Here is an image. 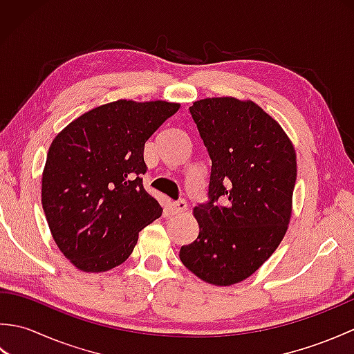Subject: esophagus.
Here are the masks:
<instances>
[{
	"label": "esophagus",
	"mask_w": 354,
	"mask_h": 354,
	"mask_svg": "<svg viewBox=\"0 0 354 354\" xmlns=\"http://www.w3.org/2000/svg\"><path fill=\"white\" fill-rule=\"evenodd\" d=\"M187 207H189V204H187L184 199L178 201V202H173V204H171V209H173V213H175V214L184 213L185 209H187Z\"/></svg>",
	"instance_id": "esophagus-1"
}]
</instances>
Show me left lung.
<instances>
[{
    "mask_svg": "<svg viewBox=\"0 0 354 354\" xmlns=\"http://www.w3.org/2000/svg\"><path fill=\"white\" fill-rule=\"evenodd\" d=\"M212 158L208 204L193 208L199 236L179 259L201 280H246L281 243L292 216L297 153L277 120L252 100L212 97L190 106ZM222 198L223 206H214Z\"/></svg>",
    "mask_w": 354,
    "mask_h": 354,
    "instance_id": "obj_1",
    "label": "left lung"
}]
</instances>
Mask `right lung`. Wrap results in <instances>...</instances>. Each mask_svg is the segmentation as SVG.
<instances>
[{
    "label": "right lung",
    "mask_w": 354,
    "mask_h": 354,
    "mask_svg": "<svg viewBox=\"0 0 354 354\" xmlns=\"http://www.w3.org/2000/svg\"><path fill=\"white\" fill-rule=\"evenodd\" d=\"M179 103L117 100L59 132L42 171V208L59 250L84 272H104L132 254L162 208L142 187L145 142Z\"/></svg>",
    "instance_id": "add662e5"
}]
</instances>
